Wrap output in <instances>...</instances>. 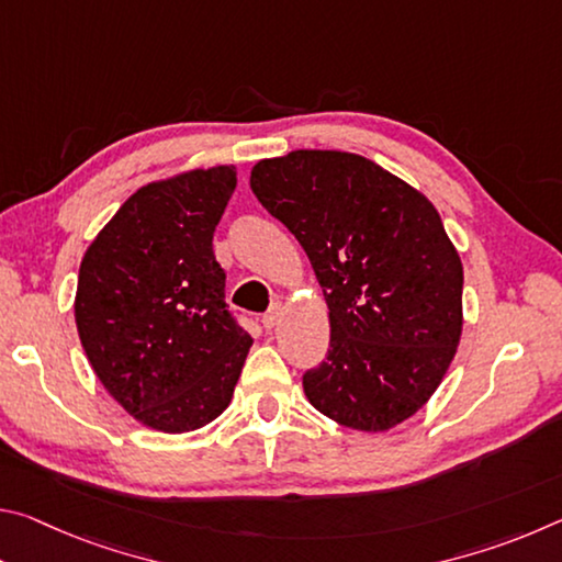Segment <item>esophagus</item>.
<instances>
[{
	"label": "esophagus",
	"mask_w": 562,
	"mask_h": 562,
	"mask_svg": "<svg viewBox=\"0 0 562 562\" xmlns=\"http://www.w3.org/2000/svg\"><path fill=\"white\" fill-rule=\"evenodd\" d=\"M280 315H282L280 304H272V307H270V312H268V315H265V317H262V327H265V329H272V327H278V322H280Z\"/></svg>",
	"instance_id": "obj_1"
}]
</instances>
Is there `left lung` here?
Segmentation results:
<instances>
[{
    "label": "left lung",
    "instance_id": "1",
    "mask_svg": "<svg viewBox=\"0 0 562 562\" xmlns=\"http://www.w3.org/2000/svg\"><path fill=\"white\" fill-rule=\"evenodd\" d=\"M250 188L304 247L329 307L327 359L302 376L310 404L349 429H394L439 389L463 329V265L441 215L345 150L265 158Z\"/></svg>",
    "mask_w": 562,
    "mask_h": 562
}]
</instances>
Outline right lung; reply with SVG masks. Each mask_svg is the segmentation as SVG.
Here are the masks:
<instances>
[{
  "label": "right lung",
  "mask_w": 562,
  "mask_h": 562,
  "mask_svg": "<svg viewBox=\"0 0 562 562\" xmlns=\"http://www.w3.org/2000/svg\"><path fill=\"white\" fill-rule=\"evenodd\" d=\"M235 166L138 188L93 237L74 317L106 392L148 429L186 434L231 404L252 337L225 307L213 233Z\"/></svg>",
  "instance_id": "add662e5"
}]
</instances>
